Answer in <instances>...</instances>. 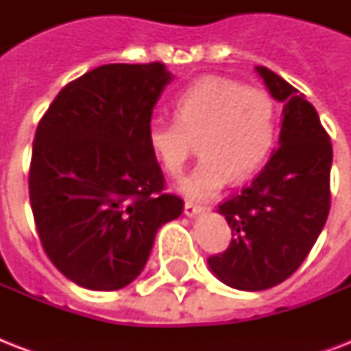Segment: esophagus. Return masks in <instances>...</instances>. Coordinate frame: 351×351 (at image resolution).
Listing matches in <instances>:
<instances>
[{
  "label": "esophagus",
  "mask_w": 351,
  "mask_h": 351,
  "mask_svg": "<svg viewBox=\"0 0 351 351\" xmlns=\"http://www.w3.org/2000/svg\"><path fill=\"white\" fill-rule=\"evenodd\" d=\"M202 211H204L202 206H197V204H193V202L184 204V213H186L187 217H197V215H200Z\"/></svg>",
  "instance_id": "obj_1"
}]
</instances>
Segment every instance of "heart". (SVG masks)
Segmentation results:
<instances>
[{
    "mask_svg": "<svg viewBox=\"0 0 351 351\" xmlns=\"http://www.w3.org/2000/svg\"><path fill=\"white\" fill-rule=\"evenodd\" d=\"M278 131V109L269 93L251 89L224 76H204L175 100V118H156L147 143L169 176L182 175L198 151L202 158L182 180V191L208 200L226 186L242 182L271 153Z\"/></svg>",
    "mask_w": 351,
    "mask_h": 351,
    "instance_id": "1",
    "label": "heart"
}]
</instances>
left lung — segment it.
I'll list each match as a JSON object with an SVG mask.
<instances>
[{"mask_svg": "<svg viewBox=\"0 0 351 351\" xmlns=\"http://www.w3.org/2000/svg\"><path fill=\"white\" fill-rule=\"evenodd\" d=\"M256 71L273 98L284 104L280 147L250 186L219 206L231 242L224 253L208 258L222 282L245 291L273 288L297 271L332 204V142L315 107L267 67Z\"/></svg>", "mask_w": 351, "mask_h": 351, "instance_id": "1", "label": "left lung"}]
</instances>
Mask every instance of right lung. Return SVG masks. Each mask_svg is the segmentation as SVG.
Instances as JSON below:
<instances>
[{"instance_id":"right-lung-1","label":"right lung","mask_w":351,"mask_h":351,"mask_svg":"<svg viewBox=\"0 0 351 351\" xmlns=\"http://www.w3.org/2000/svg\"><path fill=\"white\" fill-rule=\"evenodd\" d=\"M169 82L160 62L101 65L65 85L38 123L29 169L36 231L52 264L78 286L131 284L158 228L184 209L164 191L147 143Z\"/></svg>"}]
</instances>
